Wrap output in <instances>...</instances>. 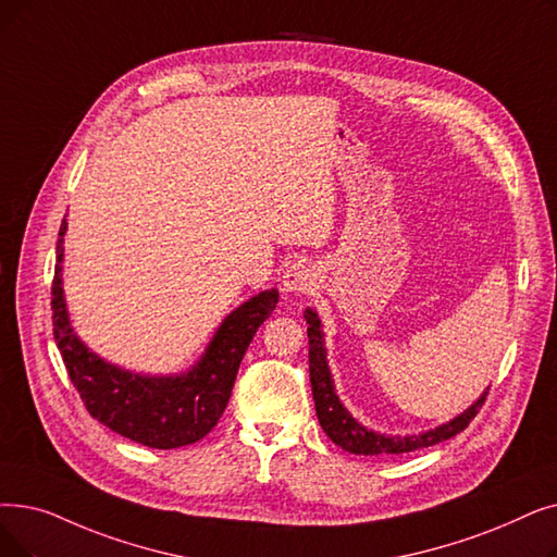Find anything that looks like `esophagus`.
Masks as SVG:
<instances>
[{
  "label": "esophagus",
  "instance_id": "1",
  "mask_svg": "<svg viewBox=\"0 0 557 557\" xmlns=\"http://www.w3.org/2000/svg\"><path fill=\"white\" fill-rule=\"evenodd\" d=\"M313 286H317V273L307 261L292 263L282 275V294L286 296H302L311 292Z\"/></svg>",
  "mask_w": 557,
  "mask_h": 557
}]
</instances>
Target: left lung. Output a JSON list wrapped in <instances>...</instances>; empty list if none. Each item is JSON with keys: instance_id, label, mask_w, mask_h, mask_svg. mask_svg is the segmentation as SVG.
I'll return each instance as SVG.
<instances>
[{"instance_id": "obj_1", "label": "left lung", "mask_w": 557, "mask_h": 557, "mask_svg": "<svg viewBox=\"0 0 557 557\" xmlns=\"http://www.w3.org/2000/svg\"><path fill=\"white\" fill-rule=\"evenodd\" d=\"M305 321L309 323L307 327V336H309V380H311V394H313V405H317V417L319 423L323 428V432L327 437L342 446L348 453L355 455H384V453H409L417 448H428L432 444L446 442L450 437H455L457 432H462L471 419L478 414V409L482 407L487 398V392H482L478 396V400H473L462 414H457L455 419L419 432V434H382L375 432L367 425H361L348 409L344 407V403L338 400L336 389H334V380L327 367V348H325V334H323V325L319 313L313 311L311 307L305 309Z\"/></svg>"}]
</instances>
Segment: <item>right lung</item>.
Here are the masks:
<instances>
[{"mask_svg": "<svg viewBox=\"0 0 557 557\" xmlns=\"http://www.w3.org/2000/svg\"><path fill=\"white\" fill-rule=\"evenodd\" d=\"M63 219L57 240L52 323L67 375L92 419L123 437L171 450L200 442L223 417L232 386L255 332L271 317L280 294L269 288L230 311L188 371L145 375L95 355L72 330L63 294Z\"/></svg>", "mask_w": 557, "mask_h": 557, "instance_id": "right-lung-1", "label": "right lung"}]
</instances>
